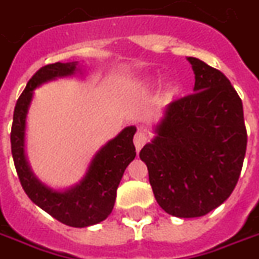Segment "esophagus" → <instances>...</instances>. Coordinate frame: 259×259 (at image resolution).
I'll use <instances>...</instances> for the list:
<instances>
[{"label":"esophagus","instance_id":"34e87169","mask_svg":"<svg viewBox=\"0 0 259 259\" xmlns=\"http://www.w3.org/2000/svg\"><path fill=\"white\" fill-rule=\"evenodd\" d=\"M147 132L144 131V130H138V131H136L135 136H134V143H135V147L138 151L143 147L144 144L147 143Z\"/></svg>","mask_w":259,"mask_h":259}]
</instances>
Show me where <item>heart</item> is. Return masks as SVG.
<instances>
[{
	"instance_id": "obj_1",
	"label": "heart",
	"mask_w": 259,
	"mask_h": 259,
	"mask_svg": "<svg viewBox=\"0 0 259 259\" xmlns=\"http://www.w3.org/2000/svg\"><path fill=\"white\" fill-rule=\"evenodd\" d=\"M177 90H178V86L177 85H171V86H170V93H171V94L177 93Z\"/></svg>"
}]
</instances>
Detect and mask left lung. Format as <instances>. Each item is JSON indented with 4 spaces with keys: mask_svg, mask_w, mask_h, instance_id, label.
Segmentation results:
<instances>
[{
    "mask_svg": "<svg viewBox=\"0 0 259 259\" xmlns=\"http://www.w3.org/2000/svg\"><path fill=\"white\" fill-rule=\"evenodd\" d=\"M188 61L194 71V93L166 107L157 136L139 157L162 209L177 218H200L232 193L247 132L242 100L228 78L197 58Z\"/></svg>",
    "mask_w": 259,
    "mask_h": 259,
    "instance_id": "8db88e82",
    "label": "left lung"
}]
</instances>
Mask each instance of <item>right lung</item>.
<instances>
[{
    "label": "right lung",
    "instance_id": "add662e5",
    "mask_svg": "<svg viewBox=\"0 0 259 259\" xmlns=\"http://www.w3.org/2000/svg\"><path fill=\"white\" fill-rule=\"evenodd\" d=\"M77 62L53 63L39 69L28 81L16 102L11 132L12 155L16 171L24 192L54 219L70 227H88L105 220L111 215L116 200V190L124 170L136 155L134 146L135 127L124 128L115 139L109 140L90 162L89 170L78 185L65 192H58L43 185L28 166L24 154V136L28 108L33 90L44 82L73 75Z\"/></svg>",
    "mask_w": 259,
    "mask_h": 259
}]
</instances>
